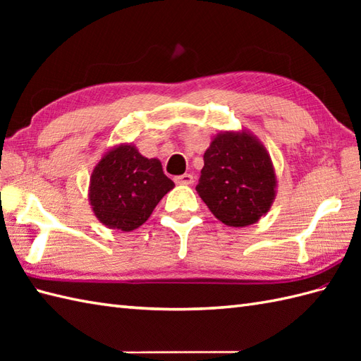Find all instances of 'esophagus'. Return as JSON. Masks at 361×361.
I'll return each mask as SVG.
<instances>
[{
	"instance_id": "34e87169",
	"label": "esophagus",
	"mask_w": 361,
	"mask_h": 361,
	"mask_svg": "<svg viewBox=\"0 0 361 361\" xmlns=\"http://www.w3.org/2000/svg\"><path fill=\"white\" fill-rule=\"evenodd\" d=\"M175 183L176 185H185L189 186L194 183V176L190 173H185V175H180V176H175Z\"/></svg>"
}]
</instances>
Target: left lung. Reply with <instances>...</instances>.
<instances>
[{
    "instance_id": "obj_1",
    "label": "left lung",
    "mask_w": 361,
    "mask_h": 361,
    "mask_svg": "<svg viewBox=\"0 0 361 361\" xmlns=\"http://www.w3.org/2000/svg\"><path fill=\"white\" fill-rule=\"evenodd\" d=\"M197 192L221 224H257L276 198L274 166L265 145L250 130L221 132L204 152Z\"/></svg>"
}]
</instances>
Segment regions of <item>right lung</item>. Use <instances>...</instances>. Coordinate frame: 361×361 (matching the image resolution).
Instances as JSON below:
<instances>
[{
    "label": "right lung",
    "instance_id": "obj_1",
    "mask_svg": "<svg viewBox=\"0 0 361 361\" xmlns=\"http://www.w3.org/2000/svg\"><path fill=\"white\" fill-rule=\"evenodd\" d=\"M173 186L158 158H145L135 144L122 142L106 150L94 166L88 200L102 225L128 233L149 220Z\"/></svg>",
    "mask_w": 361,
    "mask_h": 361
}]
</instances>
